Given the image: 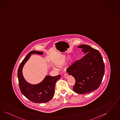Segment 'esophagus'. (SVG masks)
<instances>
[{
	"mask_svg": "<svg viewBox=\"0 0 120 120\" xmlns=\"http://www.w3.org/2000/svg\"><path fill=\"white\" fill-rule=\"evenodd\" d=\"M68 75L67 74V73H65V74H64V77H65V78H66H66H67L68 77Z\"/></svg>",
	"mask_w": 120,
	"mask_h": 120,
	"instance_id": "34e87169",
	"label": "esophagus"
}]
</instances>
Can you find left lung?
Masks as SVG:
<instances>
[{
    "mask_svg": "<svg viewBox=\"0 0 120 120\" xmlns=\"http://www.w3.org/2000/svg\"><path fill=\"white\" fill-rule=\"evenodd\" d=\"M78 47L82 48L85 55L73 63L66 70L75 79L73 90L86 94L98 88L105 73V64L98 50L85 44Z\"/></svg>",
    "mask_w": 120,
    "mask_h": 120,
    "instance_id": "obj_1",
    "label": "left lung"
}]
</instances>
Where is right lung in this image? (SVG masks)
Wrapping results in <instances>:
<instances>
[{"label":"right lung","mask_w":120,"mask_h":120,"mask_svg":"<svg viewBox=\"0 0 120 120\" xmlns=\"http://www.w3.org/2000/svg\"><path fill=\"white\" fill-rule=\"evenodd\" d=\"M33 54H42L43 52L31 51L21 62L18 70L19 86L21 93L31 101L38 103H45L53 98L55 83L61 78V75H58L54 77L46 76L41 82L36 85H31L26 82L22 74V69L30 55Z\"/></svg>","instance_id":"right-lung-1"}]
</instances>
